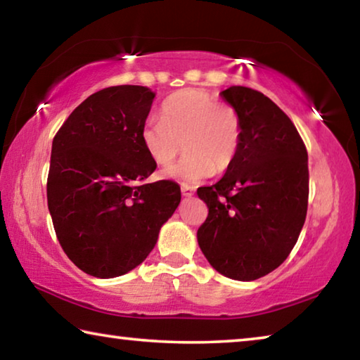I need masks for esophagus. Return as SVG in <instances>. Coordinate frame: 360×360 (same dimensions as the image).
I'll return each mask as SVG.
<instances>
[{"label":"esophagus","instance_id":"obj_1","mask_svg":"<svg viewBox=\"0 0 360 360\" xmlns=\"http://www.w3.org/2000/svg\"><path fill=\"white\" fill-rule=\"evenodd\" d=\"M181 192L184 197H192V195L195 193V188L192 186H187V184H182L181 187Z\"/></svg>","mask_w":360,"mask_h":360}]
</instances>
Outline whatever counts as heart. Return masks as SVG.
Listing matches in <instances>:
<instances>
[{
    "instance_id": "1",
    "label": "heart",
    "mask_w": 360,
    "mask_h": 360,
    "mask_svg": "<svg viewBox=\"0 0 360 360\" xmlns=\"http://www.w3.org/2000/svg\"><path fill=\"white\" fill-rule=\"evenodd\" d=\"M141 143L158 167L173 163L184 146V158L163 178L197 184L233 163L241 143L240 115L206 90L182 89L163 101L160 119L146 122Z\"/></svg>"
}]
</instances>
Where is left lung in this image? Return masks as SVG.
Listing matches in <instances>:
<instances>
[{"label": "left lung", "mask_w": 360, "mask_h": 360, "mask_svg": "<svg viewBox=\"0 0 360 360\" xmlns=\"http://www.w3.org/2000/svg\"><path fill=\"white\" fill-rule=\"evenodd\" d=\"M236 109L241 143L224 178L198 187L208 217L198 245L221 275L254 281L288 259L308 208V152L295 125L268 96L233 85L221 92Z\"/></svg>", "instance_id": "left-lung-1"}]
</instances>
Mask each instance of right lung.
Returning <instances> with one entry per match:
<instances>
[{
	"instance_id": "obj_1",
	"label": "right lung",
	"mask_w": 360,
	"mask_h": 360,
	"mask_svg": "<svg viewBox=\"0 0 360 360\" xmlns=\"http://www.w3.org/2000/svg\"><path fill=\"white\" fill-rule=\"evenodd\" d=\"M154 96L143 85L103 89L53 138L47 206L60 246L90 276L141 264L181 202L176 182H144L157 168L141 143Z\"/></svg>"
}]
</instances>
